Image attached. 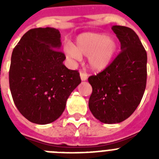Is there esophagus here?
<instances>
[{"label":"esophagus","mask_w":159,"mask_h":159,"mask_svg":"<svg viewBox=\"0 0 159 159\" xmlns=\"http://www.w3.org/2000/svg\"><path fill=\"white\" fill-rule=\"evenodd\" d=\"M80 78H81V80L83 81H85L87 80V79H88V74L86 72H84V71H80Z\"/></svg>","instance_id":"34e87169"}]
</instances>
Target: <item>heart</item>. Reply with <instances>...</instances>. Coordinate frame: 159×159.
Segmentation results:
<instances>
[{
  "label": "heart",
  "instance_id": "b5f03b06",
  "mask_svg": "<svg viewBox=\"0 0 159 159\" xmlns=\"http://www.w3.org/2000/svg\"><path fill=\"white\" fill-rule=\"evenodd\" d=\"M118 51V42L112 36L102 33L87 32L78 36L75 46L68 44L66 52L70 57L79 60L88 57V63L93 71L107 68L113 62Z\"/></svg>",
  "mask_w": 159,
  "mask_h": 159
}]
</instances>
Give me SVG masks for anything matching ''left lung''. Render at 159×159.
I'll list each match as a JSON object with an SVG mask.
<instances>
[{"label":"left lung","instance_id":"left-lung-1","mask_svg":"<svg viewBox=\"0 0 159 159\" xmlns=\"http://www.w3.org/2000/svg\"><path fill=\"white\" fill-rule=\"evenodd\" d=\"M121 43V52L107 68L88 82L92 87L89 109L103 123H121L139 105L147 85V55L139 38L128 27L111 28Z\"/></svg>","mask_w":159,"mask_h":159}]
</instances>
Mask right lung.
Listing matches in <instances>:
<instances>
[{
	"label": "right lung",
	"mask_w": 159,
	"mask_h": 159,
	"mask_svg": "<svg viewBox=\"0 0 159 159\" xmlns=\"http://www.w3.org/2000/svg\"><path fill=\"white\" fill-rule=\"evenodd\" d=\"M60 33L54 28L28 31L14 48L9 68V88L22 116L36 124H48L60 117L72 91L81 83L77 70L63 62L59 51Z\"/></svg>",
	"instance_id": "1"
}]
</instances>
